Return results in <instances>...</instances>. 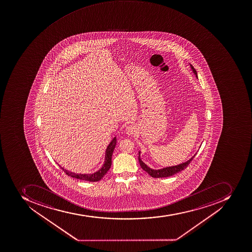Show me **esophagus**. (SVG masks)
<instances>
[{"instance_id": "esophagus-1", "label": "esophagus", "mask_w": 252, "mask_h": 252, "mask_svg": "<svg viewBox=\"0 0 252 252\" xmlns=\"http://www.w3.org/2000/svg\"><path fill=\"white\" fill-rule=\"evenodd\" d=\"M126 132L128 135H133L136 133V127L133 125H129L126 128Z\"/></svg>"}]
</instances>
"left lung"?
Returning a JSON list of instances; mask_svg holds the SVG:
<instances>
[{"label":"left lung","mask_w":252,"mask_h":252,"mask_svg":"<svg viewBox=\"0 0 252 252\" xmlns=\"http://www.w3.org/2000/svg\"><path fill=\"white\" fill-rule=\"evenodd\" d=\"M191 67L192 70H193L195 76L198 78L196 70H195V69L192 66V65H191ZM194 157H195V156H192L189 160H188L187 162L179 164L178 166H169V167L163 168V169H160V170H152V169H151V168L147 166L145 162H143L142 160L140 158V152H139L138 159L140 165H141L143 170L146 171L152 178H167V177L174 175V174H178L179 172L182 171V170H185V169L188 167L190 162H191V160L193 159Z\"/></svg>","instance_id":"8db88e82"}]
</instances>
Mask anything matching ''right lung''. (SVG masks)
<instances>
[{
  "instance_id": "right-lung-1",
  "label": "right lung",
  "mask_w": 252,
  "mask_h": 252,
  "mask_svg": "<svg viewBox=\"0 0 252 252\" xmlns=\"http://www.w3.org/2000/svg\"><path fill=\"white\" fill-rule=\"evenodd\" d=\"M116 141H117L116 137H114L113 140L111 141L109 145L107 146V150H106L105 162H104V164H103L100 170H98L97 172L94 173V174H74V173H72V172L67 171V170H65L63 168L61 167L60 165H59V166L64 171L66 175L70 176L71 178L83 180V181H87V182H98V181H100V180L103 178V176L107 174V172L109 170L110 167H111V156H112V154H113V151L114 149H115V145H116Z\"/></svg>"
}]
</instances>
